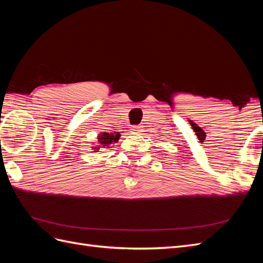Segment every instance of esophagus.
<instances>
[{
    "label": "esophagus",
    "instance_id": "obj_1",
    "mask_svg": "<svg viewBox=\"0 0 263 263\" xmlns=\"http://www.w3.org/2000/svg\"><path fill=\"white\" fill-rule=\"evenodd\" d=\"M140 130H141V129H140V127H139V126L132 127V129H130V132H132V133H134V134H138Z\"/></svg>",
    "mask_w": 263,
    "mask_h": 263
}]
</instances>
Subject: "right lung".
<instances>
[{
    "label": "right lung",
    "mask_w": 263,
    "mask_h": 263,
    "mask_svg": "<svg viewBox=\"0 0 263 263\" xmlns=\"http://www.w3.org/2000/svg\"><path fill=\"white\" fill-rule=\"evenodd\" d=\"M119 138H121V133H100L98 135L97 139L94 142L95 144H92L91 146L93 153H100L102 149H110L116 142H118Z\"/></svg>",
    "instance_id": "1"
}]
</instances>
